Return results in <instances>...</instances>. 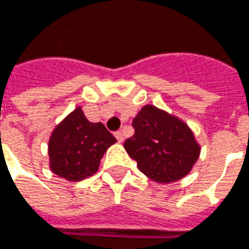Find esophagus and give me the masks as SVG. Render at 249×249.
I'll return each instance as SVG.
<instances>
[{"label": "esophagus", "instance_id": "1", "mask_svg": "<svg viewBox=\"0 0 249 249\" xmlns=\"http://www.w3.org/2000/svg\"><path fill=\"white\" fill-rule=\"evenodd\" d=\"M114 135H115V138H117L118 142H123V134H122V131H117V132H115V134H114Z\"/></svg>", "mask_w": 249, "mask_h": 249}]
</instances>
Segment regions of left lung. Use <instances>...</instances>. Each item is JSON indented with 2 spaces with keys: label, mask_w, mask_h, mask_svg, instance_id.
I'll list each match as a JSON object with an SVG mask.
<instances>
[{
  "label": "left lung",
  "mask_w": 249,
  "mask_h": 249,
  "mask_svg": "<svg viewBox=\"0 0 249 249\" xmlns=\"http://www.w3.org/2000/svg\"><path fill=\"white\" fill-rule=\"evenodd\" d=\"M132 127L135 134L123 147L142 173L167 184L181 180L192 171L201 149L186 123L145 105L134 118Z\"/></svg>",
  "instance_id": "left-lung-1"
}]
</instances>
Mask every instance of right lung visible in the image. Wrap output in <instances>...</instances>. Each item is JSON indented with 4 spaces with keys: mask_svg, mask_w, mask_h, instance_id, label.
Here are the masks:
<instances>
[{
    "mask_svg": "<svg viewBox=\"0 0 249 249\" xmlns=\"http://www.w3.org/2000/svg\"><path fill=\"white\" fill-rule=\"evenodd\" d=\"M117 139L102 123L89 122L74 109L52 131L48 142L51 171L68 181H81L98 171L106 149Z\"/></svg>",
    "mask_w": 249,
    "mask_h": 249,
    "instance_id": "right-lung-1",
    "label": "right lung"
}]
</instances>
